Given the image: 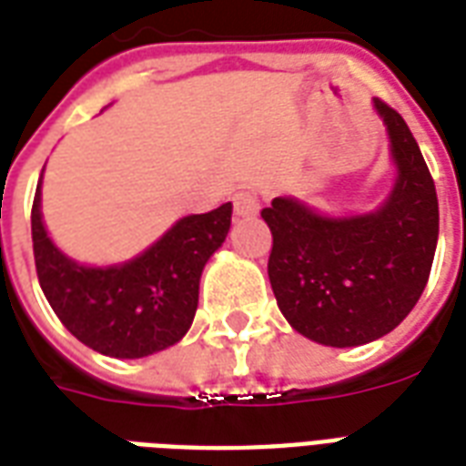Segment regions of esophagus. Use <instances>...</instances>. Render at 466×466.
Listing matches in <instances>:
<instances>
[{"instance_id":"34e87169","label":"esophagus","mask_w":466,"mask_h":466,"mask_svg":"<svg viewBox=\"0 0 466 466\" xmlns=\"http://www.w3.org/2000/svg\"><path fill=\"white\" fill-rule=\"evenodd\" d=\"M234 212L239 217H254L259 215V198L251 189H239L234 195Z\"/></svg>"}]
</instances>
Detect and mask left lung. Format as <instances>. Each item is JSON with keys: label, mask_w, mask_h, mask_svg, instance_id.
<instances>
[{"label": "left lung", "mask_w": 466, "mask_h": 466, "mask_svg": "<svg viewBox=\"0 0 466 466\" xmlns=\"http://www.w3.org/2000/svg\"><path fill=\"white\" fill-rule=\"evenodd\" d=\"M395 167L390 195L358 215H326L296 198H274L268 281L279 311L309 340L353 348L398 329L425 291L440 234L432 175L408 123L373 98Z\"/></svg>", "instance_id": "1"}]
</instances>
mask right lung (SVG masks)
Here are the masks:
<instances>
[{
	"instance_id": "add662e5",
	"label": "right lung",
	"mask_w": 466,
	"mask_h": 466,
	"mask_svg": "<svg viewBox=\"0 0 466 466\" xmlns=\"http://www.w3.org/2000/svg\"><path fill=\"white\" fill-rule=\"evenodd\" d=\"M41 180L31 207V239L41 291L58 320L84 346L110 358H146L180 343L198 311L205 264L232 227V202L180 217L133 259L91 267L71 259L49 237Z\"/></svg>"
}]
</instances>
